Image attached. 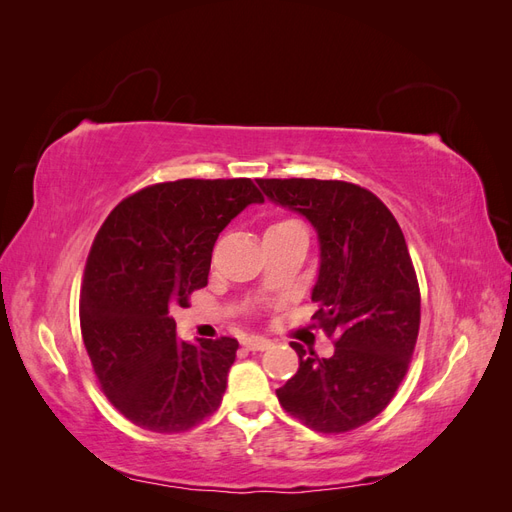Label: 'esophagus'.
<instances>
[{"label": "esophagus", "instance_id": "obj_1", "mask_svg": "<svg viewBox=\"0 0 512 512\" xmlns=\"http://www.w3.org/2000/svg\"><path fill=\"white\" fill-rule=\"evenodd\" d=\"M243 346L247 350H267V348H271V339L262 337V335H250L243 339Z\"/></svg>", "mask_w": 512, "mask_h": 512}]
</instances>
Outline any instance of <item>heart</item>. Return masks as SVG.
<instances>
[{
  "label": "heart",
  "instance_id": "obj_1",
  "mask_svg": "<svg viewBox=\"0 0 512 512\" xmlns=\"http://www.w3.org/2000/svg\"><path fill=\"white\" fill-rule=\"evenodd\" d=\"M288 224H297V222H280V224H273L271 228H277V226H288Z\"/></svg>",
  "mask_w": 512,
  "mask_h": 512
}]
</instances>
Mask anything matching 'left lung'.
I'll return each mask as SVG.
<instances>
[{"label": "left lung", "mask_w": 512, "mask_h": 512, "mask_svg": "<svg viewBox=\"0 0 512 512\" xmlns=\"http://www.w3.org/2000/svg\"><path fill=\"white\" fill-rule=\"evenodd\" d=\"M271 203L314 226L320 267L314 318L335 335L320 359L297 342L299 369L277 399L322 433L350 431L378 416L404 380L421 324V292L393 213L378 196L346 181L256 179Z\"/></svg>", "instance_id": "1"}]
</instances>
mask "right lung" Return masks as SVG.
Masks as SVG:
<instances>
[{
    "label": "right lung",
    "instance_id": "1",
    "mask_svg": "<svg viewBox=\"0 0 512 512\" xmlns=\"http://www.w3.org/2000/svg\"><path fill=\"white\" fill-rule=\"evenodd\" d=\"M254 203L250 179H179L126 198L98 230L81 333L104 395L134 425L188 431L220 408L239 342H181L170 309L207 286L220 232Z\"/></svg>",
    "mask_w": 512,
    "mask_h": 512
}]
</instances>
